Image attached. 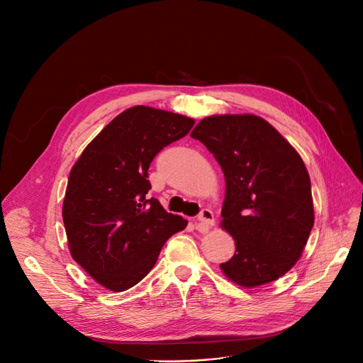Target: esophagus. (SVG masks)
I'll return each instance as SVG.
<instances>
[{"label":"esophagus","instance_id":"1","mask_svg":"<svg viewBox=\"0 0 363 363\" xmlns=\"http://www.w3.org/2000/svg\"><path fill=\"white\" fill-rule=\"evenodd\" d=\"M197 220H199V223H197L199 230H207V228L215 225V215L211 208H203V211L197 216Z\"/></svg>","mask_w":363,"mask_h":363}]
</instances>
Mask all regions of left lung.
Wrapping results in <instances>:
<instances>
[{
  "mask_svg": "<svg viewBox=\"0 0 363 363\" xmlns=\"http://www.w3.org/2000/svg\"><path fill=\"white\" fill-rule=\"evenodd\" d=\"M191 137L225 175L222 226L235 240V255L220 263L223 274L249 289L287 274L313 226L311 178L298 152L255 114L206 118Z\"/></svg>",
  "mask_w": 363,
  "mask_h": 363,
  "instance_id": "8db88e82",
  "label": "left lung"
}]
</instances>
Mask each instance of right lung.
<instances>
[{
	"label": "right lung",
	"instance_id": "right-lung-1",
	"mask_svg": "<svg viewBox=\"0 0 363 363\" xmlns=\"http://www.w3.org/2000/svg\"><path fill=\"white\" fill-rule=\"evenodd\" d=\"M194 121L137 106L114 118L70 170L63 222L72 257L103 287L125 291L156 264L186 220L148 199V167Z\"/></svg>",
	"mask_w": 363,
	"mask_h": 363
}]
</instances>
